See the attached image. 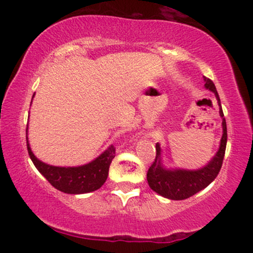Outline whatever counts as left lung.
I'll return each mask as SVG.
<instances>
[{
    "mask_svg": "<svg viewBox=\"0 0 253 253\" xmlns=\"http://www.w3.org/2000/svg\"><path fill=\"white\" fill-rule=\"evenodd\" d=\"M205 88L214 92L217 104L219 114L222 120V136L220 140L219 149L213 158L207 164L199 169H183V168H167L163 163V151L161 145H156V159L147 171V183L153 191L158 195L169 200H184L195 195L196 193L207 188L221 169L223 156H225L226 144H227V127L223 118V112L220 102L215 85L210 78L203 77Z\"/></svg>",
    "mask_w": 253,
    "mask_h": 253,
    "instance_id": "left-lung-1",
    "label": "left lung"
}]
</instances>
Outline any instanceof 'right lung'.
<instances>
[{"mask_svg":"<svg viewBox=\"0 0 253 253\" xmlns=\"http://www.w3.org/2000/svg\"><path fill=\"white\" fill-rule=\"evenodd\" d=\"M27 132L28 127L26 128L28 155L38 171L56 189L65 194L78 195V194L91 193V191L100 189L103 183L107 181L109 165L115 157V149L113 146L107 147L100 156L86 164L77 165V167H56V165L43 163L34 156L33 151L31 150L30 143H28Z\"/></svg>","mask_w":253,"mask_h":253,"instance_id":"add662e5","label":"right lung"}]
</instances>
